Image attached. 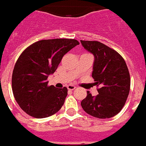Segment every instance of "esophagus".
<instances>
[{"label": "esophagus", "instance_id": "34e87169", "mask_svg": "<svg viewBox=\"0 0 146 146\" xmlns=\"http://www.w3.org/2000/svg\"><path fill=\"white\" fill-rule=\"evenodd\" d=\"M76 88V87L74 86V85H72V84H69V85L67 86V89H68L69 90H75Z\"/></svg>", "mask_w": 146, "mask_h": 146}]
</instances>
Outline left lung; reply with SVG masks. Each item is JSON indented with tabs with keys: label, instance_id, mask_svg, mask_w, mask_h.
I'll return each instance as SVG.
<instances>
[{
	"label": "left lung",
	"instance_id": "8db88e82",
	"mask_svg": "<svg viewBox=\"0 0 146 146\" xmlns=\"http://www.w3.org/2000/svg\"><path fill=\"white\" fill-rule=\"evenodd\" d=\"M84 49L94 56L92 77L98 87L97 96L87 91L81 105L87 113L108 119L120 112L128 99L131 79L128 67L121 55L100 41H82Z\"/></svg>",
	"mask_w": 146,
	"mask_h": 146
}]
</instances>
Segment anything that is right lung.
Masks as SVG:
<instances>
[{
	"label": "right lung",
	"mask_w": 146,
	"mask_h": 146,
	"mask_svg": "<svg viewBox=\"0 0 146 146\" xmlns=\"http://www.w3.org/2000/svg\"><path fill=\"white\" fill-rule=\"evenodd\" d=\"M78 44L76 39L41 40L22 52L15 64L12 88L18 105L28 115L46 118L63 106L67 88L49 86L47 78L56 70L62 57Z\"/></svg>",
	"instance_id": "obj_1"
}]
</instances>
